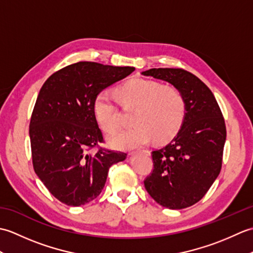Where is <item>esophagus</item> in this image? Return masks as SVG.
<instances>
[{"label": "esophagus", "instance_id": "1", "mask_svg": "<svg viewBox=\"0 0 253 253\" xmlns=\"http://www.w3.org/2000/svg\"><path fill=\"white\" fill-rule=\"evenodd\" d=\"M138 152H142V153H149L148 151H132V152H130L129 154H130V155H133V154H136V153H138Z\"/></svg>", "mask_w": 253, "mask_h": 253}]
</instances>
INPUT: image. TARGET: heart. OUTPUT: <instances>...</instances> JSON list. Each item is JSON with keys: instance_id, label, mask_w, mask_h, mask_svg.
<instances>
[{"instance_id": "b5f03b06", "label": "heart", "mask_w": 253, "mask_h": 253, "mask_svg": "<svg viewBox=\"0 0 253 253\" xmlns=\"http://www.w3.org/2000/svg\"><path fill=\"white\" fill-rule=\"evenodd\" d=\"M124 105L133 107L131 123L135 124L111 138V146L133 149L144 146L153 138L162 143L173 138L182 125L186 113L185 99L171 84L153 80L131 79L118 89ZM95 120L106 133H114L121 127V114L112 96L102 91L93 103Z\"/></svg>"}]
</instances>
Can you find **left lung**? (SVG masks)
<instances>
[{
    "label": "left lung",
    "mask_w": 253,
    "mask_h": 253,
    "mask_svg": "<svg viewBox=\"0 0 253 253\" xmlns=\"http://www.w3.org/2000/svg\"><path fill=\"white\" fill-rule=\"evenodd\" d=\"M141 74L173 84L186 104L177 135L152 151L153 170L144 187L162 207H191L204 197L222 169L226 126L221 109L207 84L185 69L151 68Z\"/></svg>",
    "instance_id": "8db88e82"
}]
</instances>
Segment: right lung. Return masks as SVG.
<instances>
[{
  "label": "right lung",
  "instance_id": "1",
  "mask_svg": "<svg viewBox=\"0 0 253 253\" xmlns=\"http://www.w3.org/2000/svg\"><path fill=\"white\" fill-rule=\"evenodd\" d=\"M135 67L78 62L52 74L32 111L29 136L36 174L53 196L79 207L98 197L113 164L127 153L99 147L103 135L93 103L102 90L130 75ZM99 147L95 154L90 149Z\"/></svg>",
  "mask_w": 253,
  "mask_h": 253
}]
</instances>
